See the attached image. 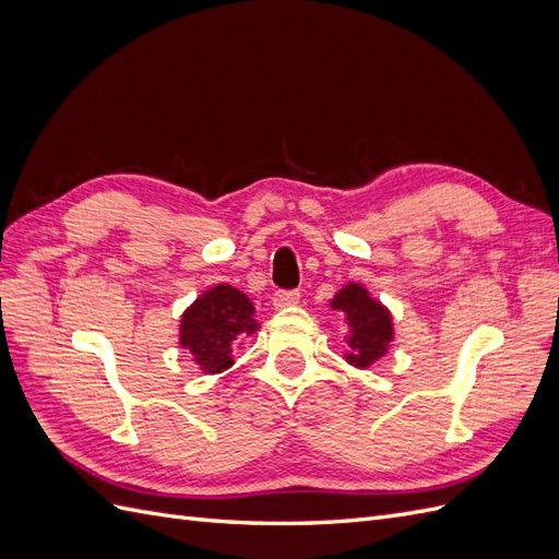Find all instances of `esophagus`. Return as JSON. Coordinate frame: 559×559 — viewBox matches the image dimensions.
Segmentation results:
<instances>
[{"label":"esophagus","mask_w":559,"mask_h":559,"mask_svg":"<svg viewBox=\"0 0 559 559\" xmlns=\"http://www.w3.org/2000/svg\"><path fill=\"white\" fill-rule=\"evenodd\" d=\"M298 300H300V294H298V292H294V289H289V292H275V296H273V306H275L277 310H284V308H292V306H296Z\"/></svg>","instance_id":"1"}]
</instances>
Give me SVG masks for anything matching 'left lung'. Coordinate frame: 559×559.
Instances as JSON below:
<instances>
[{
  "label": "left lung",
  "mask_w": 559,
  "mask_h": 559,
  "mask_svg": "<svg viewBox=\"0 0 559 559\" xmlns=\"http://www.w3.org/2000/svg\"><path fill=\"white\" fill-rule=\"evenodd\" d=\"M331 308L345 312L349 326V352L345 357L352 366L368 368L370 364L384 357L386 347L394 337V329L392 314H389L382 302L370 298L361 284L352 282L333 296Z\"/></svg>",
  "instance_id": "obj_1"
}]
</instances>
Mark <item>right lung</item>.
I'll use <instances>...</instances> for the list:
<instances>
[{
	"mask_svg": "<svg viewBox=\"0 0 559 559\" xmlns=\"http://www.w3.org/2000/svg\"><path fill=\"white\" fill-rule=\"evenodd\" d=\"M257 329L251 300L230 284H218L181 314L179 345L193 354L205 373H222L233 366L230 345L238 335H251Z\"/></svg>",
	"mask_w": 559,
	"mask_h": 559,
	"instance_id": "right-lung-1",
	"label": "right lung"
}]
</instances>
